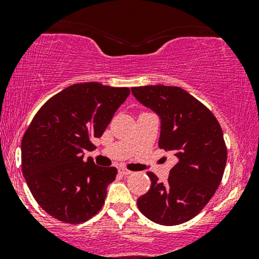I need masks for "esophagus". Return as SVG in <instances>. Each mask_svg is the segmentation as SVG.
I'll list each match as a JSON object with an SVG mask.
<instances>
[{"instance_id": "esophagus-1", "label": "esophagus", "mask_w": 259, "mask_h": 259, "mask_svg": "<svg viewBox=\"0 0 259 259\" xmlns=\"http://www.w3.org/2000/svg\"><path fill=\"white\" fill-rule=\"evenodd\" d=\"M118 171H119L121 175H130V174H133L132 170H127V169H125V168H119V169H118Z\"/></svg>"}]
</instances>
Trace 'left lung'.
<instances>
[{"mask_svg":"<svg viewBox=\"0 0 259 259\" xmlns=\"http://www.w3.org/2000/svg\"><path fill=\"white\" fill-rule=\"evenodd\" d=\"M132 92L159 117V148L178 157L168 183L148 171L151 187L138 207L157 224H183L203 209L221 185L228 158L223 130L206 106L178 86H139Z\"/></svg>","mask_w":259,"mask_h":259,"instance_id":"left-lung-1","label":"left lung"}]
</instances>
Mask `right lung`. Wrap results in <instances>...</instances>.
I'll return each mask as SVG.
<instances>
[{
  "label": "right lung",
  "mask_w": 259,
  "mask_h": 259,
  "mask_svg": "<svg viewBox=\"0 0 259 259\" xmlns=\"http://www.w3.org/2000/svg\"><path fill=\"white\" fill-rule=\"evenodd\" d=\"M127 88L100 82L74 84L38 109L22 140V170L34 198L58 221L79 224L102 208L114 167H99L84 151L95 146L121 103Z\"/></svg>",
  "instance_id": "right-lung-1"
}]
</instances>
